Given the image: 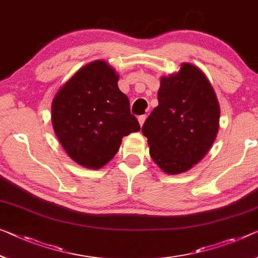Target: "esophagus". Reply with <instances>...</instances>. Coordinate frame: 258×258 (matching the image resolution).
<instances>
[{
	"mask_svg": "<svg viewBox=\"0 0 258 258\" xmlns=\"http://www.w3.org/2000/svg\"><path fill=\"white\" fill-rule=\"evenodd\" d=\"M146 117H148V116H146L145 114H144V115H141V116H138V122H140L141 126H142L143 124H144V122H145V120H146Z\"/></svg>",
	"mask_w": 258,
	"mask_h": 258,
	"instance_id": "obj_1",
	"label": "esophagus"
}]
</instances>
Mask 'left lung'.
<instances>
[{
	"label": "left lung",
	"instance_id": "8db88e82",
	"mask_svg": "<svg viewBox=\"0 0 258 258\" xmlns=\"http://www.w3.org/2000/svg\"><path fill=\"white\" fill-rule=\"evenodd\" d=\"M158 105L142 133L150 156L167 174L187 172L203 159L219 129L220 107L207 76L190 63L160 79Z\"/></svg>",
	"mask_w": 258,
	"mask_h": 258
}]
</instances>
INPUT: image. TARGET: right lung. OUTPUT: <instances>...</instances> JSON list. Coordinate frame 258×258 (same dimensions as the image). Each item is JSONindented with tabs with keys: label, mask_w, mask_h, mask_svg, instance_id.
Segmentation results:
<instances>
[{
	"label": "right lung",
	"mask_w": 258,
	"mask_h": 258,
	"mask_svg": "<svg viewBox=\"0 0 258 258\" xmlns=\"http://www.w3.org/2000/svg\"><path fill=\"white\" fill-rule=\"evenodd\" d=\"M108 63L93 61L58 90L51 104L55 135L71 159L86 168H101L122 138L141 129Z\"/></svg>",
	"instance_id": "1"
}]
</instances>
